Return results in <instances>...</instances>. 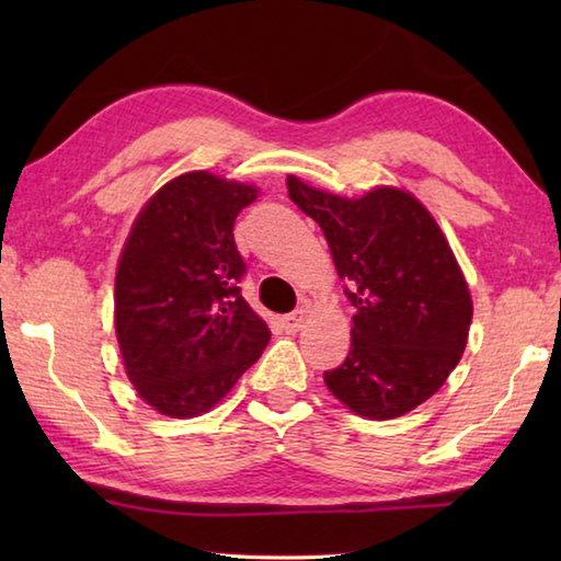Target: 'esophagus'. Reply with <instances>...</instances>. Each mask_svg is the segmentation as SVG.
Returning <instances> with one entry per match:
<instances>
[{"mask_svg": "<svg viewBox=\"0 0 561 561\" xmlns=\"http://www.w3.org/2000/svg\"><path fill=\"white\" fill-rule=\"evenodd\" d=\"M307 307H299V309H294L291 314H287L284 317V324H287V329L289 331H299L301 327H304V321H307Z\"/></svg>", "mask_w": 561, "mask_h": 561, "instance_id": "obj_1", "label": "esophagus"}]
</instances>
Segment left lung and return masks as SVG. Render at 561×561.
Listing matches in <instances>:
<instances>
[{"label": "left lung", "instance_id": "left-lung-1", "mask_svg": "<svg viewBox=\"0 0 561 561\" xmlns=\"http://www.w3.org/2000/svg\"><path fill=\"white\" fill-rule=\"evenodd\" d=\"M291 203L317 220L356 309L344 364L324 374L341 403L371 421L398 417L438 391L468 344V282L433 215L411 193H324L287 178Z\"/></svg>", "mask_w": 561, "mask_h": 561}]
</instances>
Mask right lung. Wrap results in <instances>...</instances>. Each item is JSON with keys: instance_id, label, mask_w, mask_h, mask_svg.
Segmentation results:
<instances>
[{"instance_id": "add662e5", "label": "right lung", "mask_w": 561, "mask_h": 561, "mask_svg": "<svg viewBox=\"0 0 561 561\" xmlns=\"http://www.w3.org/2000/svg\"><path fill=\"white\" fill-rule=\"evenodd\" d=\"M254 201V185L193 170L160 187L130 227L116 336L130 383L158 413L210 411L270 344L237 287L247 267L232 227Z\"/></svg>"}]
</instances>
